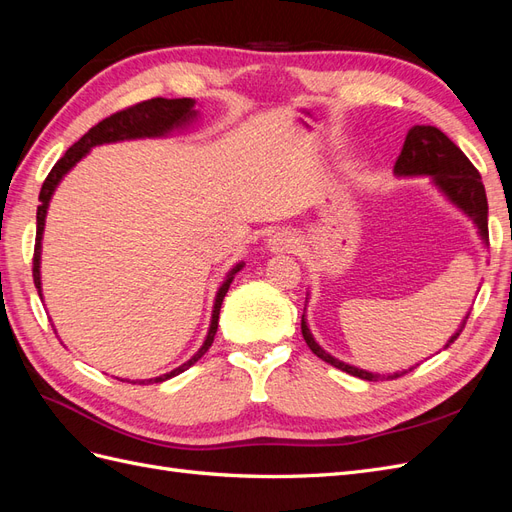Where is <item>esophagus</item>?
<instances>
[{
  "instance_id": "1",
  "label": "esophagus",
  "mask_w": 512,
  "mask_h": 512,
  "mask_svg": "<svg viewBox=\"0 0 512 512\" xmlns=\"http://www.w3.org/2000/svg\"><path fill=\"white\" fill-rule=\"evenodd\" d=\"M269 247L275 254H290L294 252V247H297V237H294L290 230H277L269 239Z\"/></svg>"
}]
</instances>
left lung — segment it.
Instances as JSON below:
<instances>
[{
	"instance_id": "1",
	"label": "left lung",
	"mask_w": 512,
	"mask_h": 512,
	"mask_svg": "<svg viewBox=\"0 0 512 512\" xmlns=\"http://www.w3.org/2000/svg\"><path fill=\"white\" fill-rule=\"evenodd\" d=\"M393 173L397 177H429L431 183L436 185L438 192L448 200V203L455 205L461 213H466V218L472 220V224L478 230V237L483 239L485 245H489V228H487V194H485V185L483 179H480L478 170L474 164L466 158L451 138H448L442 130L433 128V126H414L410 128L404 149H401L399 158L395 162ZM470 316V314H468ZM468 316L461 320L459 329L451 335L446 346H451L459 333L463 331L468 322ZM301 333L305 344L309 346L318 359L327 361L329 365L346 371L350 376H356L361 380H389V378H399L408 374L414 367L404 369V371H393V374H374V371H367L361 367L348 365L344 361L335 359L327 350H324L309 331L307 327V318L305 314L301 316Z\"/></svg>"
}]
</instances>
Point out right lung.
Returning <instances> with one entry per match:
<instances>
[{
  "mask_svg": "<svg viewBox=\"0 0 512 512\" xmlns=\"http://www.w3.org/2000/svg\"><path fill=\"white\" fill-rule=\"evenodd\" d=\"M196 100L192 98H175V100H168V98H153L141 104H134L126 111H119L111 117L102 119L98 126L91 128L83 138H79L68 151L66 156L61 158L53 168L49 177L44 179L42 183V190H40V207L36 213V247H34V284L38 288V294L42 297V277H40V258H42V235H44V222H46V211H49V203L51 198L57 190V185L61 183L70 170L79 164L87 153L98 147V145H106V143H119V141H134V138H162L168 136L173 130H183L188 128L190 123L198 117L196 111ZM245 262H237L235 267L228 271V275L224 277L222 286L218 288V294H215V301H213V312H211V324H209V331L203 346L198 348V352L192 356L190 361H185L183 365H179L177 369L168 371V374H162L158 378H149L147 382H164L175 378L179 374H183L185 369H190L200 356H203L211 344H213V337L215 331H218V320H220V309H222V301L226 297V292L235 280V275L243 269ZM57 333V331H55ZM128 382V380H126ZM134 382H141L145 384V380H134Z\"/></svg>",
  "mask_w": 512,
  "mask_h": 512,
  "instance_id": "add662e5",
  "label": "right lung"
}]
</instances>
